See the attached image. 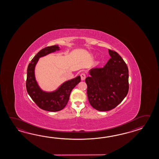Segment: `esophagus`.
Here are the masks:
<instances>
[{
  "label": "esophagus",
  "instance_id": "1",
  "mask_svg": "<svg viewBox=\"0 0 159 159\" xmlns=\"http://www.w3.org/2000/svg\"><path fill=\"white\" fill-rule=\"evenodd\" d=\"M81 78L82 81L84 80L85 78H86V75H85V74H84V73H82L81 75Z\"/></svg>",
  "mask_w": 159,
  "mask_h": 159
}]
</instances>
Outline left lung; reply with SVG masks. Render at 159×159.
<instances>
[{"instance_id": "8db88e82", "label": "left lung", "mask_w": 159, "mask_h": 159, "mask_svg": "<svg viewBox=\"0 0 159 159\" xmlns=\"http://www.w3.org/2000/svg\"><path fill=\"white\" fill-rule=\"evenodd\" d=\"M111 58L102 68H94L85 80L88 99L100 111L115 108L129 92V69L121 56L108 49Z\"/></svg>"}]
</instances>
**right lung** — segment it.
Wrapping results in <instances>:
<instances>
[{"mask_svg":"<svg viewBox=\"0 0 159 159\" xmlns=\"http://www.w3.org/2000/svg\"><path fill=\"white\" fill-rule=\"evenodd\" d=\"M60 49L58 45L48 47L41 49L32 60L27 68V92L40 108L48 111H58L64 108L68 103L71 90L81 81V77L78 75L65 82L57 89L51 92L43 91L39 86L35 78L34 69L39 58Z\"/></svg>","mask_w":159,"mask_h":159,"instance_id":"obj_1","label":"right lung"}]
</instances>
